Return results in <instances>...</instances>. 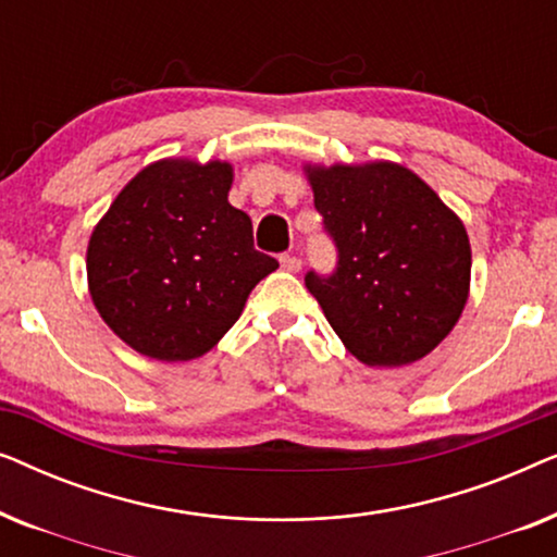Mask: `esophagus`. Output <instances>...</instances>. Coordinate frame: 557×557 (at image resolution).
<instances>
[{"label": "esophagus", "mask_w": 557, "mask_h": 557, "mask_svg": "<svg viewBox=\"0 0 557 557\" xmlns=\"http://www.w3.org/2000/svg\"><path fill=\"white\" fill-rule=\"evenodd\" d=\"M278 261H281V269L288 271V273H296L301 269V258L294 256V253H284L278 258Z\"/></svg>", "instance_id": "1"}]
</instances>
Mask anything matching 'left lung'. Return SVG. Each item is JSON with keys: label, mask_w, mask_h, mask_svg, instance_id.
I'll use <instances>...</instances> for the list:
<instances>
[{"label": "left lung", "mask_w": 557, "mask_h": 557, "mask_svg": "<svg viewBox=\"0 0 557 557\" xmlns=\"http://www.w3.org/2000/svg\"><path fill=\"white\" fill-rule=\"evenodd\" d=\"M314 208L337 246L330 276L307 288L357 360H421L459 322L469 299L467 227L425 182L393 162L307 164Z\"/></svg>", "instance_id": "8db88e82"}]
</instances>
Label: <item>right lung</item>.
<instances>
[{
  "label": "right lung",
  "instance_id": "1",
  "mask_svg": "<svg viewBox=\"0 0 557 557\" xmlns=\"http://www.w3.org/2000/svg\"><path fill=\"white\" fill-rule=\"evenodd\" d=\"M227 162L162 159L136 174L94 227L88 288L98 314L136 352L185 362L238 322L258 281L278 269L227 202Z\"/></svg>",
  "mask_w": 557,
  "mask_h": 557
}]
</instances>
